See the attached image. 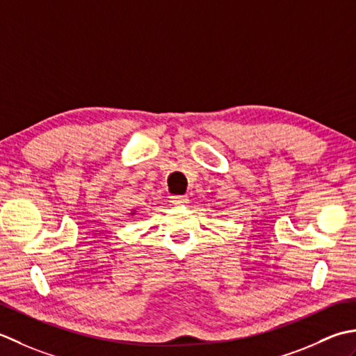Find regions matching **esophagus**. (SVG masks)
<instances>
[{
  "label": "esophagus",
  "instance_id": "1",
  "mask_svg": "<svg viewBox=\"0 0 356 356\" xmlns=\"http://www.w3.org/2000/svg\"><path fill=\"white\" fill-rule=\"evenodd\" d=\"M170 200L175 206H181V204H186V202L188 201V197L187 195H172Z\"/></svg>",
  "mask_w": 356,
  "mask_h": 356
}]
</instances>
